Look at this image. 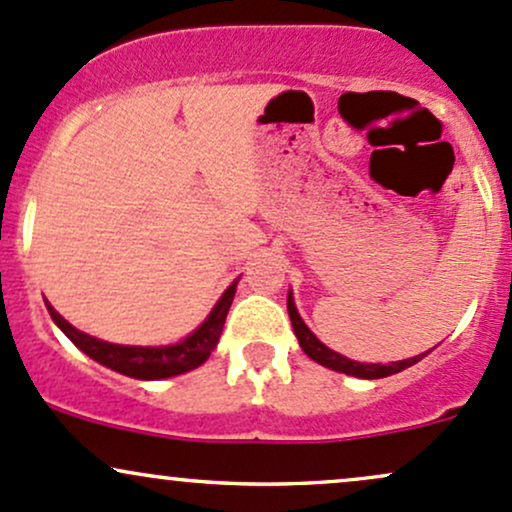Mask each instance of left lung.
<instances>
[{"label": "left lung", "instance_id": "left-lung-1", "mask_svg": "<svg viewBox=\"0 0 512 512\" xmlns=\"http://www.w3.org/2000/svg\"><path fill=\"white\" fill-rule=\"evenodd\" d=\"M286 308H289L293 332H296L298 344H301V349L305 351V354L313 358L315 363H320V366H325V368H330V370H337V373L354 375V378L378 380V378H387V375L402 373L404 368L414 366V363H419L421 358L428 356L433 351V349H428L426 354L404 358V361H392V363H387V366H383V363H358V361H351V358L337 354V351H332L330 346L322 344L320 339H317L315 334L310 332V327L305 325L301 313H298L296 303H293V291H289V296H286Z\"/></svg>", "mask_w": 512, "mask_h": 512}]
</instances>
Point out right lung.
<instances>
[{
	"mask_svg": "<svg viewBox=\"0 0 512 512\" xmlns=\"http://www.w3.org/2000/svg\"><path fill=\"white\" fill-rule=\"evenodd\" d=\"M240 276L223 291V296L216 301L211 313L204 317L202 325L195 332L187 334L185 339L166 346H125V344H110L103 339L91 337V334L79 332L74 325H69L64 317L57 313L48 303V313L55 325L67 334L69 342L79 346L86 356L98 361L101 366L115 370V373L129 375L137 380H163L182 375L187 370H195L202 366L211 356V351L219 344L223 322H226L228 308H231L233 296H236Z\"/></svg>",
	"mask_w": 512,
	"mask_h": 512,
	"instance_id": "right-lung-1",
	"label": "right lung"
}]
</instances>
